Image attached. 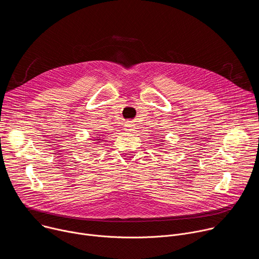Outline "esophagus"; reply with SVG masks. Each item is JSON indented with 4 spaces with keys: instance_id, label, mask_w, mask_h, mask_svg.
Here are the masks:
<instances>
[{
    "instance_id": "esophagus-1",
    "label": "esophagus",
    "mask_w": 259,
    "mask_h": 259,
    "mask_svg": "<svg viewBox=\"0 0 259 259\" xmlns=\"http://www.w3.org/2000/svg\"><path fill=\"white\" fill-rule=\"evenodd\" d=\"M134 129H135V125H134V124H132V123H130V122L125 123V125H124V130H125L126 132H132V131H134Z\"/></svg>"
}]
</instances>
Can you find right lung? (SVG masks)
I'll use <instances>...</instances> for the list:
<instances>
[{"label": "right lung", "instance_id": "right-lung-1", "mask_svg": "<svg viewBox=\"0 0 259 259\" xmlns=\"http://www.w3.org/2000/svg\"><path fill=\"white\" fill-rule=\"evenodd\" d=\"M97 138H98V139H97V140H100V137H97Z\"/></svg>", "mask_w": 259, "mask_h": 259}]
</instances>
